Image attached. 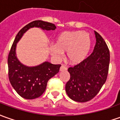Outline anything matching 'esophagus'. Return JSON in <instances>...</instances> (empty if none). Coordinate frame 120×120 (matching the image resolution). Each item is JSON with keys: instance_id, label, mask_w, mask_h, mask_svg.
Instances as JSON below:
<instances>
[{"instance_id": "esophagus-1", "label": "esophagus", "mask_w": 120, "mask_h": 120, "mask_svg": "<svg viewBox=\"0 0 120 120\" xmlns=\"http://www.w3.org/2000/svg\"><path fill=\"white\" fill-rule=\"evenodd\" d=\"M67 67H66L65 65H64V64H62V66L60 67V71H65V70H67Z\"/></svg>"}]
</instances>
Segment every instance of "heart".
Wrapping results in <instances>:
<instances>
[{"instance_id":"1","label":"heart","mask_w":120,"mask_h":120,"mask_svg":"<svg viewBox=\"0 0 120 120\" xmlns=\"http://www.w3.org/2000/svg\"><path fill=\"white\" fill-rule=\"evenodd\" d=\"M91 47L90 34L83 31L65 32L57 39L56 44L51 47L53 56L61 59L67 51V58L71 63H79L87 56Z\"/></svg>"}]
</instances>
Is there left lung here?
<instances>
[{
  "label": "left lung",
  "mask_w": 120,
  "mask_h": 120,
  "mask_svg": "<svg viewBox=\"0 0 120 120\" xmlns=\"http://www.w3.org/2000/svg\"><path fill=\"white\" fill-rule=\"evenodd\" d=\"M94 34L96 42L93 52L80 63L68 68L71 77L65 86L66 92L70 98L77 102L92 100L107 78L109 48L102 37L96 31Z\"/></svg>",
  "instance_id": "8db88e82"
}]
</instances>
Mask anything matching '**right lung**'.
Listing matches in <instances>:
<instances>
[{"label":"right lung","instance_id":"1","mask_svg":"<svg viewBox=\"0 0 120 120\" xmlns=\"http://www.w3.org/2000/svg\"><path fill=\"white\" fill-rule=\"evenodd\" d=\"M33 27L46 30H54L56 26L49 22L35 20L22 28L16 35L8 56L9 79L11 86L19 95L26 99H34L42 95L47 81L59 72L60 64L45 62L36 67H27L22 64L16 56L17 43L28 29Z\"/></svg>","mask_w":120,"mask_h":120}]
</instances>
